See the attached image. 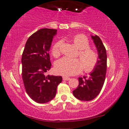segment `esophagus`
I'll list each match as a JSON object with an SVG mask.
<instances>
[{
    "mask_svg": "<svg viewBox=\"0 0 129 129\" xmlns=\"http://www.w3.org/2000/svg\"><path fill=\"white\" fill-rule=\"evenodd\" d=\"M63 80L64 81H68V80H70V78L68 77H63Z\"/></svg>",
    "mask_w": 129,
    "mask_h": 129,
    "instance_id": "34e87169",
    "label": "esophagus"
}]
</instances>
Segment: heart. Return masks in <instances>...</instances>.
<instances>
[{"label":"heart","mask_w":129,"mask_h":129,"mask_svg":"<svg viewBox=\"0 0 129 129\" xmlns=\"http://www.w3.org/2000/svg\"><path fill=\"white\" fill-rule=\"evenodd\" d=\"M72 42L78 51V58H69L63 57L55 64V71L58 74L69 76L79 73L82 70L89 72L93 70L97 64L98 55L95 50L89 48L90 46L89 40L84 35L78 34L72 39ZM61 41L55 43L52 46V54L55 57L60 55V47Z\"/></svg>","instance_id":"b5f03b06"}]
</instances>
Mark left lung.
I'll list each match as a JSON object with an SVG mask.
<instances>
[{
	"label": "left lung",
	"instance_id": "left-lung-1",
	"mask_svg": "<svg viewBox=\"0 0 129 129\" xmlns=\"http://www.w3.org/2000/svg\"><path fill=\"white\" fill-rule=\"evenodd\" d=\"M91 38L97 49L98 60L89 76L78 78L79 84L73 91V95L81 101H90L98 96L103 86L106 74V50L98 36H91Z\"/></svg>",
	"mask_w": 129,
	"mask_h": 129
}]
</instances>
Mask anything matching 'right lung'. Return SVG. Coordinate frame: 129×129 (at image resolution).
<instances>
[{
	"label": "right lung",
	"mask_w": 129,
	"mask_h": 129,
	"mask_svg": "<svg viewBox=\"0 0 129 129\" xmlns=\"http://www.w3.org/2000/svg\"><path fill=\"white\" fill-rule=\"evenodd\" d=\"M57 29L43 28L28 38L22 54V78L26 92L37 103L55 97L61 76L46 75L51 69L49 51Z\"/></svg>",
	"instance_id": "obj_1"
}]
</instances>
